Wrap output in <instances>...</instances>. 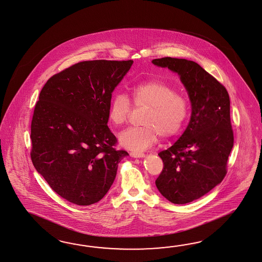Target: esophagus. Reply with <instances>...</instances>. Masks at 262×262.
<instances>
[{
  "label": "esophagus",
  "mask_w": 262,
  "mask_h": 262,
  "mask_svg": "<svg viewBox=\"0 0 262 262\" xmlns=\"http://www.w3.org/2000/svg\"><path fill=\"white\" fill-rule=\"evenodd\" d=\"M130 156H131L132 158H143L145 155H144V153H142V152L132 151V152H130Z\"/></svg>",
  "instance_id": "1"
}]
</instances>
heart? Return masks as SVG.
Listing matches in <instances>:
<instances>
[{"instance_id": "obj_1", "label": "heart", "mask_w": 262, "mask_h": 262, "mask_svg": "<svg viewBox=\"0 0 262 262\" xmlns=\"http://www.w3.org/2000/svg\"><path fill=\"white\" fill-rule=\"evenodd\" d=\"M134 107H147L143 115L142 126L128 128L119 135L121 145L141 151L156 143L160 135L171 138L179 134L189 116V102L173 86L161 81H148L130 88ZM132 106L123 94H116L108 107L109 121L121 126L128 121Z\"/></svg>"}]
</instances>
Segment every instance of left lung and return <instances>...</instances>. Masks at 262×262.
<instances>
[{
    "mask_svg": "<svg viewBox=\"0 0 262 262\" xmlns=\"http://www.w3.org/2000/svg\"><path fill=\"white\" fill-rule=\"evenodd\" d=\"M181 76L192 114L186 130L159 153L163 169L156 180L161 194L174 204L200 199L222 182L234 145L229 94L220 81L193 60L165 57L152 60Z\"/></svg>",
    "mask_w": 262,
    "mask_h": 262,
    "instance_id": "8db88e82",
    "label": "left lung"
}]
</instances>
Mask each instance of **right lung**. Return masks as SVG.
Returning a JSON list of instances; mask_svg holds the SVG:
<instances>
[{"label":"right lung","instance_id":"obj_1","mask_svg":"<svg viewBox=\"0 0 262 262\" xmlns=\"http://www.w3.org/2000/svg\"><path fill=\"white\" fill-rule=\"evenodd\" d=\"M133 60H84L48 79L31 121V161L62 199L88 206L101 201L128 153L116 150L107 126L112 92Z\"/></svg>","mask_w":262,"mask_h":262}]
</instances>
